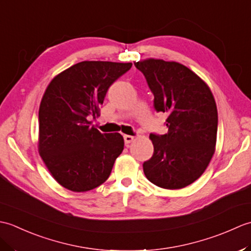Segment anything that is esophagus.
Here are the masks:
<instances>
[{
  "label": "esophagus",
  "mask_w": 251,
  "mask_h": 251,
  "mask_svg": "<svg viewBox=\"0 0 251 251\" xmlns=\"http://www.w3.org/2000/svg\"><path fill=\"white\" fill-rule=\"evenodd\" d=\"M135 140V137L134 136H130V135H124V141L126 145H128V143L132 142Z\"/></svg>",
  "instance_id": "1"
}]
</instances>
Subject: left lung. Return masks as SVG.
<instances>
[{"instance_id": "obj_1", "label": "left lung", "mask_w": 251, "mask_h": 251, "mask_svg": "<svg viewBox=\"0 0 251 251\" xmlns=\"http://www.w3.org/2000/svg\"><path fill=\"white\" fill-rule=\"evenodd\" d=\"M154 95V108L166 112L167 134L150 135L153 156L143 163L149 181L177 190L193 183L216 150L218 111L210 88L189 68L176 61L135 62Z\"/></svg>"}]
</instances>
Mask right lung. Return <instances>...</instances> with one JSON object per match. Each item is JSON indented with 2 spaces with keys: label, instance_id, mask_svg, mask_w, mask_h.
Returning a JSON list of instances; mask_svg holds the SVG:
<instances>
[{
  "label": "right lung",
  "instance_id": "1",
  "mask_svg": "<svg viewBox=\"0 0 251 251\" xmlns=\"http://www.w3.org/2000/svg\"><path fill=\"white\" fill-rule=\"evenodd\" d=\"M132 63L82 61L58 74L39 110V153L58 183L73 192L97 188L109 178L124 149L119 132L90 126L113 82Z\"/></svg>",
  "mask_w": 251,
  "mask_h": 251
}]
</instances>
